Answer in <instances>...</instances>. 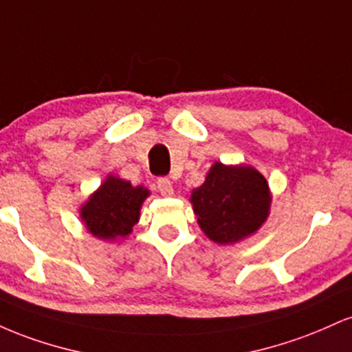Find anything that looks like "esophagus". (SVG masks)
Wrapping results in <instances>:
<instances>
[{"label": "esophagus", "instance_id": "esophagus-1", "mask_svg": "<svg viewBox=\"0 0 352 352\" xmlns=\"http://www.w3.org/2000/svg\"><path fill=\"white\" fill-rule=\"evenodd\" d=\"M157 188H159V192L162 193L164 197H172L173 195L172 182L168 180V179H165V177H162V179L157 180Z\"/></svg>", "mask_w": 352, "mask_h": 352}]
</instances>
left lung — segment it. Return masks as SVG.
<instances>
[{"instance_id":"1","label":"left lung","mask_w":352,"mask_h":352,"mask_svg":"<svg viewBox=\"0 0 352 352\" xmlns=\"http://www.w3.org/2000/svg\"><path fill=\"white\" fill-rule=\"evenodd\" d=\"M268 182L252 165L215 162L205 182L192 190L197 223L210 240L232 245L254 235L270 217Z\"/></svg>"}]
</instances>
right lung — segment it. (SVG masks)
<instances>
[{"label": "right lung", "mask_w": 352, "mask_h": 352, "mask_svg": "<svg viewBox=\"0 0 352 352\" xmlns=\"http://www.w3.org/2000/svg\"><path fill=\"white\" fill-rule=\"evenodd\" d=\"M151 190L134 185L117 175H107L100 187L79 207V218L94 238L119 241L139 223L140 208Z\"/></svg>", "instance_id": "obj_1"}]
</instances>
